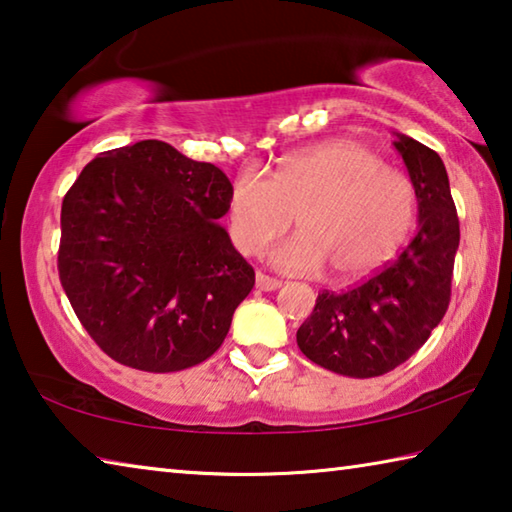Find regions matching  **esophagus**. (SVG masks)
Returning a JSON list of instances; mask_svg holds the SVG:
<instances>
[{
    "label": "esophagus",
    "instance_id": "obj_1",
    "mask_svg": "<svg viewBox=\"0 0 512 512\" xmlns=\"http://www.w3.org/2000/svg\"><path fill=\"white\" fill-rule=\"evenodd\" d=\"M255 284H257L259 291H275V289L282 287L280 280H275V277H268L264 273H257L255 275Z\"/></svg>",
    "mask_w": 512,
    "mask_h": 512
}]
</instances>
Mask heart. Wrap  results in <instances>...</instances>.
Masks as SVG:
<instances>
[{"label": "heart", "instance_id": "heart-1", "mask_svg": "<svg viewBox=\"0 0 512 512\" xmlns=\"http://www.w3.org/2000/svg\"><path fill=\"white\" fill-rule=\"evenodd\" d=\"M293 214L300 232L273 250L271 262L307 275L329 268L336 282H352L377 271L409 235L415 189L352 140L291 153L273 178L244 169L232 183L230 237L244 255H259L282 237Z\"/></svg>", "mask_w": 512, "mask_h": 512}]
</instances>
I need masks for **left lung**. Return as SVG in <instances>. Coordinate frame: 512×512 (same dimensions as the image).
<instances>
[{"instance_id":"obj_1","label":"left lung","mask_w":512,"mask_h":512,"mask_svg":"<svg viewBox=\"0 0 512 512\" xmlns=\"http://www.w3.org/2000/svg\"><path fill=\"white\" fill-rule=\"evenodd\" d=\"M418 198V232L400 257L348 291L318 293L298 348L336 375L379 377L413 357L438 327L452 296L458 216L440 155L395 133Z\"/></svg>"}]
</instances>
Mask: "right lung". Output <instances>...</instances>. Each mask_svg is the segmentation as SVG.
Listing matches in <instances>:
<instances>
[{"mask_svg":"<svg viewBox=\"0 0 512 512\" xmlns=\"http://www.w3.org/2000/svg\"><path fill=\"white\" fill-rule=\"evenodd\" d=\"M230 180L171 144L101 153L60 210V284L81 325L124 366L178 372L221 348L255 271L216 219Z\"/></svg>","mask_w":512,"mask_h":512,"instance_id":"obj_1","label":"right lung"}]
</instances>
